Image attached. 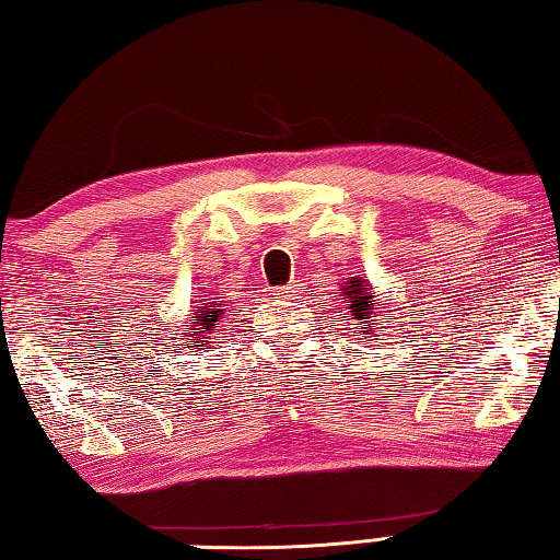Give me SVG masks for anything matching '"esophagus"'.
Wrapping results in <instances>:
<instances>
[{"instance_id":"esophagus-1","label":"esophagus","mask_w":560,"mask_h":560,"mask_svg":"<svg viewBox=\"0 0 560 560\" xmlns=\"http://www.w3.org/2000/svg\"><path fill=\"white\" fill-rule=\"evenodd\" d=\"M277 296L279 299H299V287L296 283H287V287L277 289Z\"/></svg>"}]
</instances>
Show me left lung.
I'll return each mask as SVG.
<instances>
[{
  "mask_svg": "<svg viewBox=\"0 0 560 560\" xmlns=\"http://www.w3.org/2000/svg\"><path fill=\"white\" fill-rule=\"evenodd\" d=\"M340 296L345 299V318L358 330L362 338H380V330L392 328V311L386 303L374 296V287L368 277H350L345 287H340Z\"/></svg>",
  "mask_w": 560,
  "mask_h": 560,
  "instance_id": "obj_1",
  "label": "left lung"
}]
</instances>
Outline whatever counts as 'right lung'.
Wrapping results in <instances>:
<instances>
[{
	"label": "right lung",
	"instance_id": "obj_1",
	"mask_svg": "<svg viewBox=\"0 0 560 560\" xmlns=\"http://www.w3.org/2000/svg\"><path fill=\"white\" fill-rule=\"evenodd\" d=\"M222 315H225V303L222 301H198L196 311H192V323L186 332H180V340H186L192 352H206L212 342V332L220 328Z\"/></svg>",
	"mask_w": 560,
	"mask_h": 560
}]
</instances>
